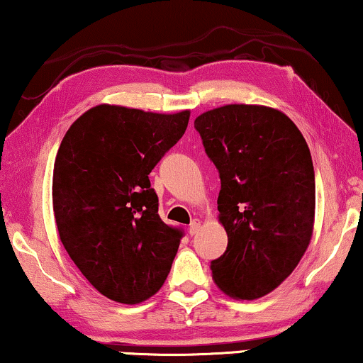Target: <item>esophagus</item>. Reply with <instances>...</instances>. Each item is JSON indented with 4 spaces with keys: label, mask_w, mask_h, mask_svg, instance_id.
I'll use <instances>...</instances> for the list:
<instances>
[{
    "label": "esophagus",
    "mask_w": 363,
    "mask_h": 363,
    "mask_svg": "<svg viewBox=\"0 0 363 363\" xmlns=\"http://www.w3.org/2000/svg\"><path fill=\"white\" fill-rule=\"evenodd\" d=\"M199 230V220L198 219H193L190 228H188V234L190 235H194Z\"/></svg>",
    "instance_id": "1"
}]
</instances>
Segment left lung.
Here are the masks:
<instances>
[{
    "mask_svg": "<svg viewBox=\"0 0 363 363\" xmlns=\"http://www.w3.org/2000/svg\"><path fill=\"white\" fill-rule=\"evenodd\" d=\"M220 178L219 220L228 249L211 262L229 296L255 299L275 290L313 235L314 169L295 123L257 104H228L194 119Z\"/></svg>",
    "mask_w": 363,
    "mask_h": 363,
    "instance_id": "left-lung-1",
    "label": "left lung"
}]
</instances>
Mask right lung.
<instances>
[{"instance_id": "add662e5", "label": "right lung", "mask_w": 363, "mask_h": 363, "mask_svg": "<svg viewBox=\"0 0 363 363\" xmlns=\"http://www.w3.org/2000/svg\"><path fill=\"white\" fill-rule=\"evenodd\" d=\"M177 114L99 104L67 130L57 152L52 199L73 264L96 290L124 304L145 301L172 269L182 230L159 216L149 173L185 134Z\"/></svg>"}]
</instances>
